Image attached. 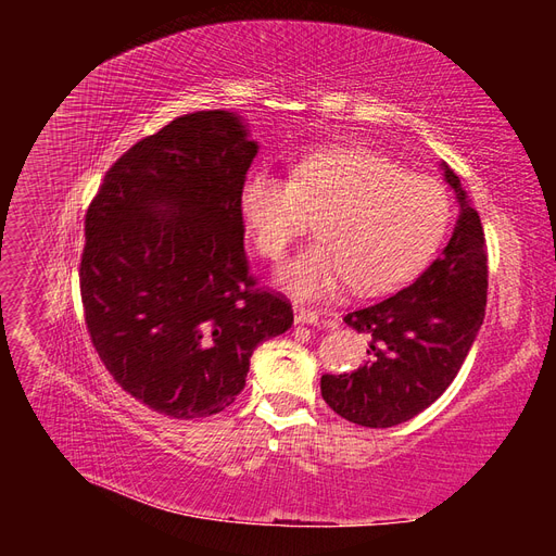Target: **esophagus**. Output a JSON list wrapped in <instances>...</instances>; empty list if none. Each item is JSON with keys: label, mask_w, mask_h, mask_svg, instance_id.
I'll list each match as a JSON object with an SVG mask.
<instances>
[{"label": "esophagus", "mask_w": 556, "mask_h": 556, "mask_svg": "<svg viewBox=\"0 0 556 556\" xmlns=\"http://www.w3.org/2000/svg\"><path fill=\"white\" fill-rule=\"evenodd\" d=\"M294 319L301 325H317L319 323V313L315 308L306 306H294Z\"/></svg>", "instance_id": "1"}]
</instances>
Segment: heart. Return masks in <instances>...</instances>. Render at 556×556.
Returning <instances> with one entry per match:
<instances>
[{"label": "heart", "instance_id": "obj_1", "mask_svg": "<svg viewBox=\"0 0 556 556\" xmlns=\"http://www.w3.org/2000/svg\"><path fill=\"white\" fill-rule=\"evenodd\" d=\"M260 255L280 264L319 215V241L280 271L296 296H327L350 282L357 294H382L408 282L439 250L450 225V197L425 174L374 148L345 146L301 157L292 178L245 176L239 197Z\"/></svg>", "mask_w": 556, "mask_h": 556}]
</instances>
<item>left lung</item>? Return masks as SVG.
Instances as JSON below:
<instances>
[{"instance_id": "obj_1", "label": "left lung", "mask_w": 556, "mask_h": 556, "mask_svg": "<svg viewBox=\"0 0 556 556\" xmlns=\"http://www.w3.org/2000/svg\"><path fill=\"white\" fill-rule=\"evenodd\" d=\"M445 180L462 213L443 255L408 288L343 317L371 341L357 371L319 380L323 399L348 422L387 429L422 413L457 378L476 341L486 306L484 229L447 166Z\"/></svg>"}]
</instances>
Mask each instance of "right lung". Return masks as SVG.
Returning a JSON list of instances; mask_svg holds the SVG:
<instances>
[{"instance_id": "right-lung-1", "label": "right lung", "mask_w": 556, "mask_h": 556, "mask_svg": "<svg viewBox=\"0 0 556 556\" xmlns=\"http://www.w3.org/2000/svg\"><path fill=\"white\" fill-rule=\"evenodd\" d=\"M255 155L233 113L180 115L117 157L88 206L78 280L90 341L113 380L162 415L231 406L252 350L294 323L243 248Z\"/></svg>"}]
</instances>
